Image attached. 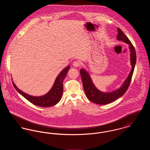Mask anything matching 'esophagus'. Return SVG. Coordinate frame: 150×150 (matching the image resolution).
<instances>
[{
	"instance_id": "obj_1",
	"label": "esophagus",
	"mask_w": 150,
	"mask_h": 150,
	"mask_svg": "<svg viewBox=\"0 0 150 150\" xmlns=\"http://www.w3.org/2000/svg\"><path fill=\"white\" fill-rule=\"evenodd\" d=\"M72 64H73V66H74V67H79V66L80 65V62L78 61H75L73 62Z\"/></svg>"
}]
</instances>
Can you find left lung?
I'll return each mask as SVG.
<instances>
[{
	"label": "left lung",
	"instance_id": "left-lung-1",
	"mask_svg": "<svg viewBox=\"0 0 150 150\" xmlns=\"http://www.w3.org/2000/svg\"><path fill=\"white\" fill-rule=\"evenodd\" d=\"M117 32L118 34L117 40L125 42L129 45V48L130 52V64L132 66L131 71L129 72L128 77L125 80L121 86L112 92H101L94 86L92 80L90 76V75L86 71V69H81L80 70V75L83 82V86L86 97L91 102L98 105H107L114 102L115 100L121 97L128 89L134 72L137 59L134 47L129 40L128 37L125 35V34L123 33L121 29L117 28Z\"/></svg>",
	"mask_w": 150,
	"mask_h": 150
}]
</instances>
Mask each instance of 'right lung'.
Wrapping results in <instances>:
<instances>
[{
  "instance_id": "obj_1",
  "label": "right lung",
  "mask_w": 150,
  "mask_h": 150,
  "mask_svg": "<svg viewBox=\"0 0 150 150\" xmlns=\"http://www.w3.org/2000/svg\"><path fill=\"white\" fill-rule=\"evenodd\" d=\"M70 68V66H68L61 72L57 76L50 91L42 96L36 97L30 96L19 89L15 85L13 81H12V84L18 93L34 105L40 107L53 106L56 105L62 98L63 93V81Z\"/></svg>"
}]
</instances>
